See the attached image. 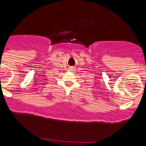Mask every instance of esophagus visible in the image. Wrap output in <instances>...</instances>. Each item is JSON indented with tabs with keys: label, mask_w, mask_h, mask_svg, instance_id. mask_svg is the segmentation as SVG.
Segmentation results:
<instances>
[{
	"label": "esophagus",
	"mask_w": 146,
	"mask_h": 146,
	"mask_svg": "<svg viewBox=\"0 0 146 146\" xmlns=\"http://www.w3.org/2000/svg\"><path fill=\"white\" fill-rule=\"evenodd\" d=\"M69 70H74V68H70Z\"/></svg>",
	"instance_id": "34e87169"
}]
</instances>
